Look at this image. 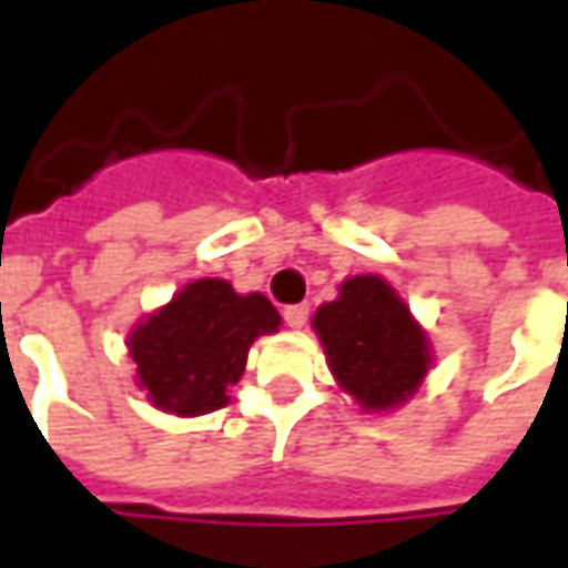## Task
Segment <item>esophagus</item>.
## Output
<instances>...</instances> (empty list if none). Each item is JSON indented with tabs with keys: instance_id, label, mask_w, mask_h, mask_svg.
Instances as JSON below:
<instances>
[{
	"instance_id": "34e87169",
	"label": "esophagus",
	"mask_w": 568,
	"mask_h": 568,
	"mask_svg": "<svg viewBox=\"0 0 568 568\" xmlns=\"http://www.w3.org/2000/svg\"><path fill=\"white\" fill-rule=\"evenodd\" d=\"M283 316H285V322L292 325V328H304L310 320V307L307 304H292V307L283 310Z\"/></svg>"
}]
</instances>
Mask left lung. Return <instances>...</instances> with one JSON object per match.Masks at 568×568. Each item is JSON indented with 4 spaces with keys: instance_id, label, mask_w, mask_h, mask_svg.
Segmentation results:
<instances>
[{
    "instance_id": "left-lung-1",
    "label": "left lung",
    "mask_w": 568,
    "mask_h": 568,
    "mask_svg": "<svg viewBox=\"0 0 568 568\" xmlns=\"http://www.w3.org/2000/svg\"><path fill=\"white\" fill-rule=\"evenodd\" d=\"M328 368L362 410H393L417 393L432 365L426 332L381 276H353L316 310Z\"/></svg>"
}]
</instances>
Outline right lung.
I'll use <instances>...</instances> for the list:
<instances>
[{
	"label": "right lung",
	"instance_id": "right-lung-1",
	"mask_svg": "<svg viewBox=\"0 0 568 568\" xmlns=\"http://www.w3.org/2000/svg\"><path fill=\"white\" fill-rule=\"evenodd\" d=\"M276 328L280 313L258 292L236 295L224 280H194L130 332L128 349L151 405L200 417L227 405L252 341Z\"/></svg>",
	"mask_w": 568,
	"mask_h": 568
}]
</instances>
